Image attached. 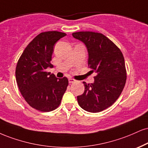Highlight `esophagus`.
I'll use <instances>...</instances> for the list:
<instances>
[{"label":"esophagus","instance_id":"34e87169","mask_svg":"<svg viewBox=\"0 0 148 148\" xmlns=\"http://www.w3.org/2000/svg\"><path fill=\"white\" fill-rule=\"evenodd\" d=\"M76 82V80L74 79H72V78H70V79H69V83H74Z\"/></svg>","mask_w":148,"mask_h":148}]
</instances>
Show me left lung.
<instances>
[{
    "label": "left lung",
    "mask_w": 148,
    "mask_h": 148,
    "mask_svg": "<svg viewBox=\"0 0 148 148\" xmlns=\"http://www.w3.org/2000/svg\"><path fill=\"white\" fill-rule=\"evenodd\" d=\"M88 48V67L97 73L94 82H83L85 91L78 96L79 106L85 111L99 112L118 99L125 87L127 72L123 55L119 48L103 34L79 32L72 34Z\"/></svg>",
    "instance_id": "8db88e82"
}]
</instances>
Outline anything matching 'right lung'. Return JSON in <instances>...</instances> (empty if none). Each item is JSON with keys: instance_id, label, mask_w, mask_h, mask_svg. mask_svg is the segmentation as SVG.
I'll return each instance as SVG.
<instances>
[{"instance_id": "obj_1", "label": "right lung", "mask_w": 148, "mask_h": 148, "mask_svg": "<svg viewBox=\"0 0 148 148\" xmlns=\"http://www.w3.org/2000/svg\"><path fill=\"white\" fill-rule=\"evenodd\" d=\"M66 34L57 31L41 32L28 44L16 67V79L26 102L40 112H51L61 102L68 86L66 77L57 79L46 72L51 64L54 45Z\"/></svg>"}]
</instances>
